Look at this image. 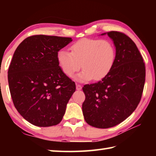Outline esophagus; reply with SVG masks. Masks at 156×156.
Segmentation results:
<instances>
[{
  "label": "esophagus",
  "mask_w": 156,
  "mask_h": 156,
  "mask_svg": "<svg viewBox=\"0 0 156 156\" xmlns=\"http://www.w3.org/2000/svg\"><path fill=\"white\" fill-rule=\"evenodd\" d=\"M76 89H77V90H81V89H82V86L80 85V84H76Z\"/></svg>",
  "instance_id": "1"
}]
</instances>
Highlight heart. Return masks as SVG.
I'll return each instance as SVG.
<instances>
[{
	"label": "heart",
	"mask_w": 156,
	"mask_h": 156,
	"mask_svg": "<svg viewBox=\"0 0 156 156\" xmlns=\"http://www.w3.org/2000/svg\"><path fill=\"white\" fill-rule=\"evenodd\" d=\"M70 49L71 52L60 49L56 59L60 69L69 77L78 72L80 67L83 69L74 77L77 81L101 80L109 75L114 66L116 51L109 41L83 38L73 43Z\"/></svg>",
	"instance_id": "1"
}]
</instances>
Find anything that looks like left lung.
<instances>
[{"mask_svg":"<svg viewBox=\"0 0 156 156\" xmlns=\"http://www.w3.org/2000/svg\"><path fill=\"white\" fill-rule=\"evenodd\" d=\"M116 56L106 78L83 87L82 109L87 123L96 128L113 127L126 119L140 101L145 82L143 58L134 42L125 34L109 31Z\"/></svg>","mask_w":156,"mask_h":156,"instance_id":"left-lung-1","label":"left lung"}]
</instances>
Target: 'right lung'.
<instances>
[{"label": "right lung", "instance_id": "add662e5", "mask_svg": "<svg viewBox=\"0 0 156 156\" xmlns=\"http://www.w3.org/2000/svg\"><path fill=\"white\" fill-rule=\"evenodd\" d=\"M72 38L36 35L16 49L8 70L9 91L18 113L32 125L60 122L76 84L60 69L57 52Z\"/></svg>", "mask_w": 156, "mask_h": 156}]
</instances>
